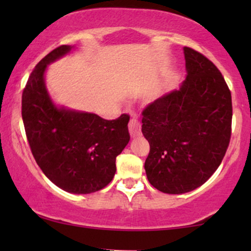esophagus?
Returning a JSON list of instances; mask_svg holds the SVG:
<instances>
[{
    "label": "esophagus",
    "mask_w": 251,
    "mask_h": 251,
    "mask_svg": "<svg viewBox=\"0 0 251 251\" xmlns=\"http://www.w3.org/2000/svg\"><path fill=\"white\" fill-rule=\"evenodd\" d=\"M129 132L130 135H131V137H138L140 136V133H142V131H140V125L135 118L130 120Z\"/></svg>",
    "instance_id": "esophagus-1"
}]
</instances>
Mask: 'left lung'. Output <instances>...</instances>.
<instances>
[{
    "mask_svg": "<svg viewBox=\"0 0 251 251\" xmlns=\"http://www.w3.org/2000/svg\"><path fill=\"white\" fill-rule=\"evenodd\" d=\"M187 76L143 109L150 143L147 179L163 193L181 194L204 184L224 159L232 133V96L221 72L203 54L184 48Z\"/></svg>",
    "mask_w": 251,
    "mask_h": 251,
    "instance_id": "1",
    "label": "left lung"
}]
</instances>
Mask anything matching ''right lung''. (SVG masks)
<instances>
[{
    "mask_svg": "<svg viewBox=\"0 0 251 251\" xmlns=\"http://www.w3.org/2000/svg\"><path fill=\"white\" fill-rule=\"evenodd\" d=\"M71 49L60 46L39 61L24 88L22 116L30 151L43 174L61 190L88 194L107 186L114 177L116 156L130 140V116L105 120L56 107L44 84V72Z\"/></svg>",
    "mask_w": 251,
    "mask_h": 251,
    "instance_id": "add662e5",
    "label": "right lung"
}]
</instances>
